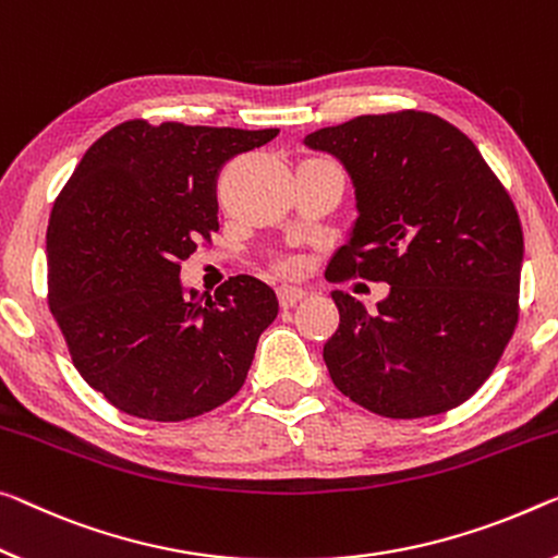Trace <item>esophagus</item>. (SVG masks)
I'll use <instances>...</instances> for the list:
<instances>
[{
	"mask_svg": "<svg viewBox=\"0 0 558 558\" xmlns=\"http://www.w3.org/2000/svg\"><path fill=\"white\" fill-rule=\"evenodd\" d=\"M277 294H279V304L284 306V308H289V306H294V304L302 302V299L306 296V291L299 289V287H279Z\"/></svg>",
	"mask_w": 558,
	"mask_h": 558,
	"instance_id": "34e87169",
	"label": "esophagus"
}]
</instances>
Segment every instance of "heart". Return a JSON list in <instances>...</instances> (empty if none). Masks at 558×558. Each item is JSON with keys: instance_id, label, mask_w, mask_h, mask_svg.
Listing matches in <instances>:
<instances>
[{"instance_id": "obj_1", "label": "heart", "mask_w": 558, "mask_h": 558, "mask_svg": "<svg viewBox=\"0 0 558 558\" xmlns=\"http://www.w3.org/2000/svg\"><path fill=\"white\" fill-rule=\"evenodd\" d=\"M281 269H284V271H296V264L294 262H287Z\"/></svg>"}]
</instances>
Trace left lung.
<instances>
[{"label": "left lung", "instance_id": "obj_1", "mask_svg": "<svg viewBox=\"0 0 558 558\" xmlns=\"http://www.w3.org/2000/svg\"><path fill=\"white\" fill-rule=\"evenodd\" d=\"M347 167L359 219L329 281H387L376 312L333 291L324 344L344 397L387 418L464 404L519 322L524 231L499 177L464 132L428 111L362 114L306 136Z\"/></svg>", "mask_w": 558, "mask_h": 558}]
</instances>
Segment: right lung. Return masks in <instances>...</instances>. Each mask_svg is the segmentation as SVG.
Wrapping results in <instances>:
<instances>
[{"label": "right lung", "mask_w": 558, "mask_h": 558, "mask_svg": "<svg viewBox=\"0 0 558 558\" xmlns=\"http://www.w3.org/2000/svg\"><path fill=\"white\" fill-rule=\"evenodd\" d=\"M277 134L130 119L92 144L59 192L47 304L76 372L114 409L184 422L244 387L277 294L239 274L204 302L184 296L179 271L219 231V171Z\"/></svg>", "instance_id": "1"}]
</instances>
